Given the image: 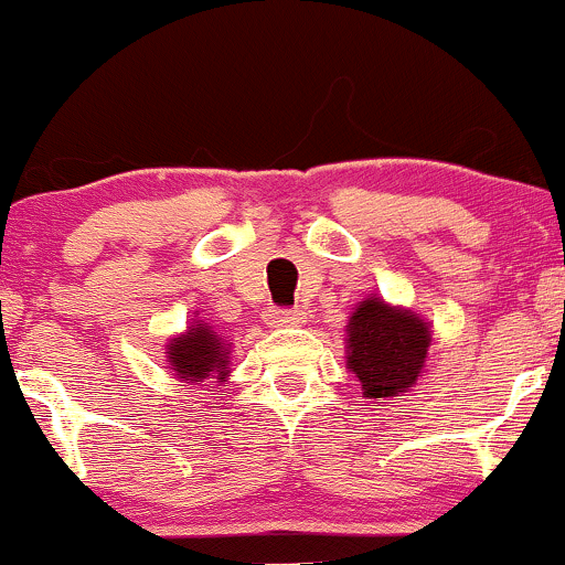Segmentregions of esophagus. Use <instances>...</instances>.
<instances>
[{"instance_id": "obj_1", "label": "esophagus", "mask_w": 565, "mask_h": 565, "mask_svg": "<svg viewBox=\"0 0 565 565\" xmlns=\"http://www.w3.org/2000/svg\"><path fill=\"white\" fill-rule=\"evenodd\" d=\"M268 319L274 327H297V323L302 321V313L291 308H278V310H270Z\"/></svg>"}]
</instances>
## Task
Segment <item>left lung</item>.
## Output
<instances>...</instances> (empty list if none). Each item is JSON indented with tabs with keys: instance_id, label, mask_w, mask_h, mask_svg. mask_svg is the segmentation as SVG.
I'll return each instance as SVG.
<instances>
[{
	"instance_id": "obj_1",
	"label": "left lung",
	"mask_w": 565,
	"mask_h": 565,
	"mask_svg": "<svg viewBox=\"0 0 565 565\" xmlns=\"http://www.w3.org/2000/svg\"><path fill=\"white\" fill-rule=\"evenodd\" d=\"M348 369L361 382L364 398L385 401L406 393L423 377L433 334L430 323L380 297L355 305L348 321Z\"/></svg>"
}]
</instances>
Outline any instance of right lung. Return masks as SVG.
<instances>
[{"mask_svg": "<svg viewBox=\"0 0 565 565\" xmlns=\"http://www.w3.org/2000/svg\"><path fill=\"white\" fill-rule=\"evenodd\" d=\"M228 353V342H223L215 329L201 321H193L183 334L172 337L167 345L170 369L188 382H204L206 377L225 382L231 372Z\"/></svg>", "mask_w": 565, "mask_h": 565, "instance_id": "right-lung-1", "label": "right lung"}]
</instances>
